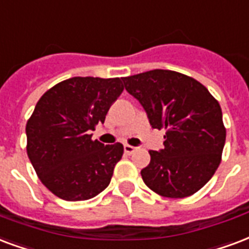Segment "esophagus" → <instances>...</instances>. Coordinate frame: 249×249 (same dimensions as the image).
I'll return each mask as SVG.
<instances>
[{
  "label": "esophagus",
  "mask_w": 249,
  "mask_h": 249,
  "mask_svg": "<svg viewBox=\"0 0 249 249\" xmlns=\"http://www.w3.org/2000/svg\"><path fill=\"white\" fill-rule=\"evenodd\" d=\"M136 147H132V145H128V144H124V153L127 155H132V153L136 151Z\"/></svg>",
  "instance_id": "esophagus-1"
}]
</instances>
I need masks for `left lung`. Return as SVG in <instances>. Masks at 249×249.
<instances>
[{
  "mask_svg": "<svg viewBox=\"0 0 249 249\" xmlns=\"http://www.w3.org/2000/svg\"><path fill=\"white\" fill-rule=\"evenodd\" d=\"M122 80L149 124L165 130L164 148L149 151L151 161L140 172L144 184L168 198L198 192L219 167L226 142L218 101L201 82L175 71L153 69Z\"/></svg>",
  "mask_w": 249,
  "mask_h": 249,
  "instance_id": "obj_1",
  "label": "left lung"
}]
</instances>
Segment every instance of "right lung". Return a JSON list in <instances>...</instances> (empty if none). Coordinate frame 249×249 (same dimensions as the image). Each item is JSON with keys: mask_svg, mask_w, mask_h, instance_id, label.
I'll list each match as a JSON object with an SVG mask.
<instances>
[{"mask_svg": "<svg viewBox=\"0 0 249 249\" xmlns=\"http://www.w3.org/2000/svg\"><path fill=\"white\" fill-rule=\"evenodd\" d=\"M123 91L122 78L72 77L47 90L26 124L27 155L56 197L85 201L107 188L123 145L91 140Z\"/></svg>", "mask_w": 249, "mask_h": 249, "instance_id": "obj_1", "label": "right lung"}]
</instances>
